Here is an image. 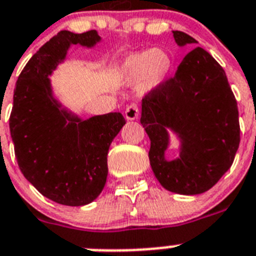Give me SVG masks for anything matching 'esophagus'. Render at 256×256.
Instances as JSON below:
<instances>
[{
	"label": "esophagus",
	"instance_id": "34e87169",
	"mask_svg": "<svg viewBox=\"0 0 256 256\" xmlns=\"http://www.w3.org/2000/svg\"><path fill=\"white\" fill-rule=\"evenodd\" d=\"M138 116H139V109L136 104H130V105L126 106V109H124V117H126V120L132 121V120H135Z\"/></svg>",
	"mask_w": 256,
	"mask_h": 256
}]
</instances>
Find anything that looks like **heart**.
I'll return each mask as SVG.
<instances>
[{
    "label": "heart",
    "instance_id": "1",
    "mask_svg": "<svg viewBox=\"0 0 256 256\" xmlns=\"http://www.w3.org/2000/svg\"><path fill=\"white\" fill-rule=\"evenodd\" d=\"M174 67L171 54L163 48L143 50L130 54L122 62L120 74L128 84L152 89L163 84Z\"/></svg>",
    "mask_w": 256,
    "mask_h": 256
}]
</instances>
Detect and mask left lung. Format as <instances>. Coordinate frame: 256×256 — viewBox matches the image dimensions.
Listing matches in <instances>:
<instances>
[{
  "mask_svg": "<svg viewBox=\"0 0 256 256\" xmlns=\"http://www.w3.org/2000/svg\"><path fill=\"white\" fill-rule=\"evenodd\" d=\"M178 46L196 44L172 31ZM140 124L151 140L150 164L163 188L178 194L206 192L232 167L240 142L238 106L224 68L201 47L142 100ZM167 128L182 139L180 158L168 162Z\"/></svg>",
  "mask_w": 256,
  "mask_h": 256,
  "instance_id": "left-lung-1",
  "label": "left lung"
}]
</instances>
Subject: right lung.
Listing matches in <instances>:
<instances>
[{"label": "right lung", "mask_w": 256, "mask_h": 256, "mask_svg": "<svg viewBox=\"0 0 256 256\" xmlns=\"http://www.w3.org/2000/svg\"><path fill=\"white\" fill-rule=\"evenodd\" d=\"M96 30L60 31L24 66L14 89L10 134L20 172L50 200L81 206L96 200L108 178L110 143L126 121L121 113L81 121L52 97L50 74L70 44L92 47Z\"/></svg>", "instance_id": "obj_1"}]
</instances>
